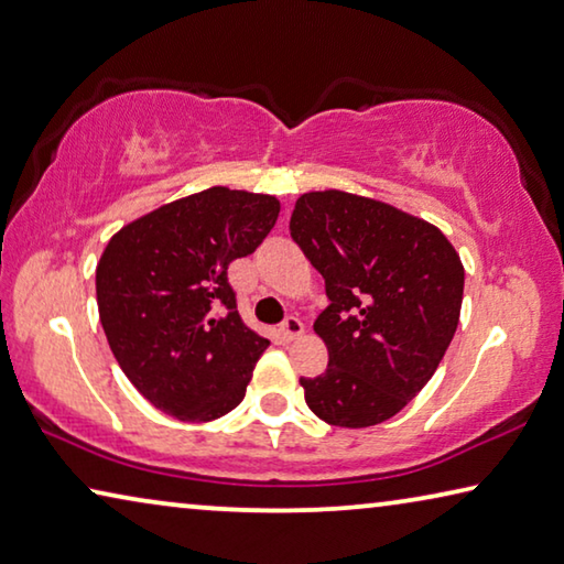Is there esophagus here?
<instances>
[{
    "label": "esophagus",
    "instance_id": "34e87169",
    "mask_svg": "<svg viewBox=\"0 0 564 564\" xmlns=\"http://www.w3.org/2000/svg\"><path fill=\"white\" fill-rule=\"evenodd\" d=\"M281 334H283V338L285 341H293V338H299V336H303V324L301 321L296 318V316H289L281 324Z\"/></svg>",
    "mask_w": 564,
    "mask_h": 564
}]
</instances>
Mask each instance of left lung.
I'll return each mask as SVG.
<instances>
[{"instance_id": "obj_1", "label": "left lung", "mask_w": 564, "mask_h": 564, "mask_svg": "<svg viewBox=\"0 0 564 564\" xmlns=\"http://www.w3.org/2000/svg\"><path fill=\"white\" fill-rule=\"evenodd\" d=\"M289 228L330 301L314 324L328 366L301 379L308 409L334 426L387 422L452 344L464 296L459 253L424 218L346 191L303 193Z\"/></svg>"}]
</instances>
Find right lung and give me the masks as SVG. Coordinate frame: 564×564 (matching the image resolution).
Returning a JSON list of instances; mask_svg holds the SVG:
<instances>
[{
    "label": "right lung",
    "instance_id": "1",
    "mask_svg": "<svg viewBox=\"0 0 564 564\" xmlns=\"http://www.w3.org/2000/svg\"><path fill=\"white\" fill-rule=\"evenodd\" d=\"M275 195L208 187L145 213L105 246L97 308L124 377L181 422H213L246 397L268 338L236 308L228 265L263 243Z\"/></svg>",
    "mask_w": 564,
    "mask_h": 564
}]
</instances>
